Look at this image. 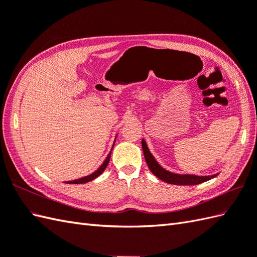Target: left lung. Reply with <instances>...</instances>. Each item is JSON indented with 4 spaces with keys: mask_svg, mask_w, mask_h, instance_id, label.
I'll return each mask as SVG.
<instances>
[{
    "mask_svg": "<svg viewBox=\"0 0 257 257\" xmlns=\"http://www.w3.org/2000/svg\"><path fill=\"white\" fill-rule=\"evenodd\" d=\"M141 145H142L143 154H145V159H146V162L149 166V169H150V171L158 178H160V180H162L165 183L174 184V185H197V184L209 181V180H211V178L216 177L218 175V174H216V175H211V176H196V175L174 174V173L168 172L166 170L161 168L159 163L156 161V159L153 158L150 151H149L145 140H142Z\"/></svg>",
    "mask_w": 257,
    "mask_h": 257,
    "instance_id": "obj_1",
    "label": "left lung"
}]
</instances>
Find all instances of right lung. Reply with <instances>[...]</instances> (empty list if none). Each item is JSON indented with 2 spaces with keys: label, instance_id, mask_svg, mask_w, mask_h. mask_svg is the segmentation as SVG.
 <instances>
[{
  "label": "right lung",
  "instance_id": "right-lung-1",
  "mask_svg": "<svg viewBox=\"0 0 257 257\" xmlns=\"http://www.w3.org/2000/svg\"><path fill=\"white\" fill-rule=\"evenodd\" d=\"M109 159H110V153L108 154V156H107L106 160L104 161V163L101 164L100 168H99L96 172H94L93 174L88 175V176H85V177L79 178V180H75V181H70V182H67V183H68V184H85V183H87V182H91V181L95 180V178H96L97 176H99V175L101 174V173H103V172L105 171L106 166L108 165V163H109Z\"/></svg>",
  "mask_w": 257,
  "mask_h": 257
}]
</instances>
